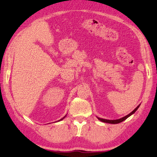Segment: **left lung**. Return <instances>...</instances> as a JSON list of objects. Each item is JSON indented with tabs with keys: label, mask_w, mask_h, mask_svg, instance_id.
I'll use <instances>...</instances> for the list:
<instances>
[{
	"label": "left lung",
	"mask_w": 157,
	"mask_h": 157,
	"mask_svg": "<svg viewBox=\"0 0 157 157\" xmlns=\"http://www.w3.org/2000/svg\"><path fill=\"white\" fill-rule=\"evenodd\" d=\"M140 107V105L138 106V107L136 108H135L134 110H133L131 113H129L128 115H127L123 117V118H121L120 119H117V120H107V119H103V118H98V117H97L98 119L100 121L103 122V123H111V124H117V123H121V122L124 121V120H126V119L128 118V117H129L130 116H132L133 113H134L135 112H136V111L139 109V107Z\"/></svg>",
	"instance_id": "1"
}]
</instances>
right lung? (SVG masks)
<instances>
[{"label":"right lung","instance_id":"add662e5","mask_svg":"<svg viewBox=\"0 0 157 157\" xmlns=\"http://www.w3.org/2000/svg\"><path fill=\"white\" fill-rule=\"evenodd\" d=\"M65 117H66V116H64V117H63V118H62V119H60V120H59V121H62V120H63V118H65Z\"/></svg>","mask_w":157,"mask_h":157}]
</instances>
